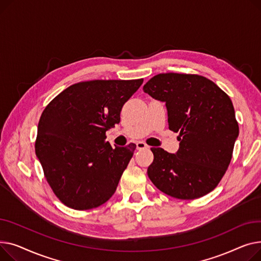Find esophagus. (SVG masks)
I'll return each instance as SVG.
<instances>
[{"mask_svg": "<svg viewBox=\"0 0 261 261\" xmlns=\"http://www.w3.org/2000/svg\"><path fill=\"white\" fill-rule=\"evenodd\" d=\"M136 145H137V149H144V148H147V147H148V145L145 144V143L142 142V141L137 142Z\"/></svg>", "mask_w": 261, "mask_h": 261, "instance_id": "34e87169", "label": "esophagus"}]
</instances>
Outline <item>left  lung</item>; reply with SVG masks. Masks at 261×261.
<instances>
[{
  "mask_svg": "<svg viewBox=\"0 0 261 261\" xmlns=\"http://www.w3.org/2000/svg\"><path fill=\"white\" fill-rule=\"evenodd\" d=\"M165 103L168 128L179 132L175 154L152 147L147 175L157 189L196 199L217 187L231 162L239 127L233 103L213 81L198 74L160 73L143 86Z\"/></svg>",
  "mask_w": 261,
  "mask_h": 261,
  "instance_id": "obj_1",
  "label": "left lung"
}]
</instances>
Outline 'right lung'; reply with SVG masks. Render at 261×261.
I'll return each instance as SVG.
<instances>
[{
	"label": "right lung",
	"mask_w": 261,
	"mask_h": 261,
	"mask_svg": "<svg viewBox=\"0 0 261 261\" xmlns=\"http://www.w3.org/2000/svg\"><path fill=\"white\" fill-rule=\"evenodd\" d=\"M142 83L143 79L76 83L42 113L36 155L54 193L68 207H98L116 192L136 144L113 147L105 133L119 123L122 106Z\"/></svg>",
	"instance_id": "obj_1"
}]
</instances>
